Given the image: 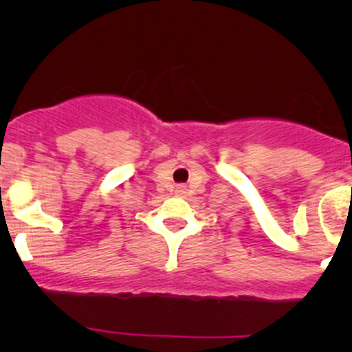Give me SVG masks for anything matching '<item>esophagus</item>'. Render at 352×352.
I'll return each instance as SVG.
<instances>
[{
	"label": "esophagus",
	"mask_w": 352,
	"mask_h": 352,
	"mask_svg": "<svg viewBox=\"0 0 352 352\" xmlns=\"http://www.w3.org/2000/svg\"><path fill=\"white\" fill-rule=\"evenodd\" d=\"M187 192V187L184 186V184H179V186L175 187V194L177 196H184V194Z\"/></svg>",
	"instance_id": "esophagus-1"
}]
</instances>
